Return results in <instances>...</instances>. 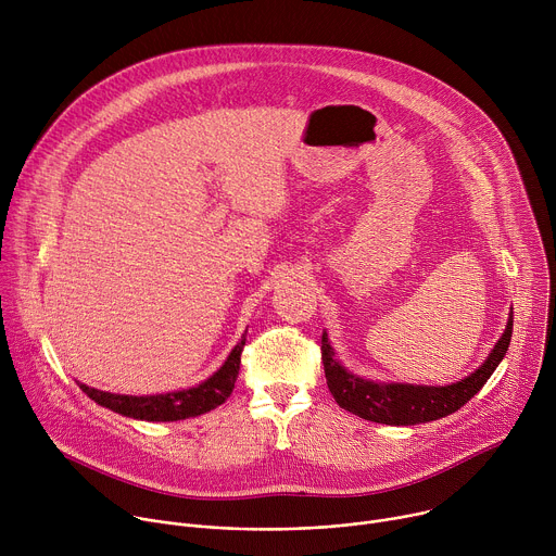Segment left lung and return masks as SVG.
I'll use <instances>...</instances> for the list:
<instances>
[{
  "mask_svg": "<svg viewBox=\"0 0 556 556\" xmlns=\"http://www.w3.org/2000/svg\"><path fill=\"white\" fill-rule=\"evenodd\" d=\"M513 337V312L508 324L486 361L468 374L466 378L451 384H412V382H380L352 374L334 356V348L328 332L321 337V356L330 393L341 409L378 425L412 427L444 418L464 407L486 380L493 376L497 365L508 352Z\"/></svg>",
  "mask_w": 556,
  "mask_h": 556,
  "instance_id": "left-lung-1",
  "label": "left lung"
}]
</instances>
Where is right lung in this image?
Here are the masks:
<instances>
[{"instance_id": "obj_1", "label": "right lung", "mask_w": 556, "mask_h": 556, "mask_svg": "<svg viewBox=\"0 0 556 556\" xmlns=\"http://www.w3.org/2000/svg\"><path fill=\"white\" fill-rule=\"evenodd\" d=\"M244 345H247V332L240 339V343L230 350L228 358L213 376H208L195 387L180 389V391L155 393V395H121V393L92 389L84 382H78V387H81L97 405L134 420H147V422L187 420V418L202 416L219 407L222 403H226V399L232 393L237 374H240Z\"/></svg>"}]
</instances>
